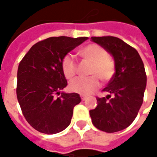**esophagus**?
I'll return each instance as SVG.
<instances>
[{"label":"esophagus","instance_id":"1","mask_svg":"<svg viewBox=\"0 0 157 157\" xmlns=\"http://www.w3.org/2000/svg\"><path fill=\"white\" fill-rule=\"evenodd\" d=\"M81 98H82V101H85L86 99V96H84V95H82V96H81Z\"/></svg>","mask_w":157,"mask_h":157}]
</instances>
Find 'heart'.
I'll list each match as a JSON object with an SVG mask.
<instances>
[{"label":"heart","mask_w":157,"mask_h":157,"mask_svg":"<svg viewBox=\"0 0 157 157\" xmlns=\"http://www.w3.org/2000/svg\"><path fill=\"white\" fill-rule=\"evenodd\" d=\"M77 54L85 61L91 63L87 78H78L70 83L71 91L82 95H89L100 85L99 79L103 82L110 81L115 73V64L105 48L97 44H90L78 49ZM61 70L67 80H72L76 75L77 65L68 55L62 59Z\"/></svg>","instance_id":"1"}]
</instances>
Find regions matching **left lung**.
Masks as SVG:
<instances>
[{
	"label": "left lung",
	"mask_w": 157,
	"mask_h": 157,
	"mask_svg": "<svg viewBox=\"0 0 157 157\" xmlns=\"http://www.w3.org/2000/svg\"><path fill=\"white\" fill-rule=\"evenodd\" d=\"M91 39L105 48L115 64V73L102 90L109 95L97 98L98 106L90 110L92 122L102 131H120L131 124L142 105L146 86L144 64L137 50L122 39L113 36Z\"/></svg>",
	"instance_id": "1"
}]
</instances>
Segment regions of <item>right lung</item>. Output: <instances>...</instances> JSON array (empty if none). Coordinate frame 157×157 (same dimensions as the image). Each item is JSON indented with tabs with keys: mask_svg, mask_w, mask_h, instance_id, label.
<instances>
[{
	"mask_svg": "<svg viewBox=\"0 0 157 157\" xmlns=\"http://www.w3.org/2000/svg\"><path fill=\"white\" fill-rule=\"evenodd\" d=\"M87 39L48 38L33 45L20 62L17 97L26 120L39 132L53 135L71 124L73 109L82 99L75 92H60L67 86L61 61ZM56 94L61 96L56 98Z\"/></svg>",
	"mask_w": 157,
	"mask_h": 157,
	"instance_id": "right-lung-1",
	"label": "right lung"
}]
</instances>
